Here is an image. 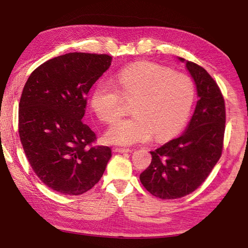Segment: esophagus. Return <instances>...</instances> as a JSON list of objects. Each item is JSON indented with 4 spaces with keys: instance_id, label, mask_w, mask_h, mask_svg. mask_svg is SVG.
Instances as JSON below:
<instances>
[{
    "instance_id": "34e87169",
    "label": "esophagus",
    "mask_w": 248,
    "mask_h": 248,
    "mask_svg": "<svg viewBox=\"0 0 248 248\" xmlns=\"http://www.w3.org/2000/svg\"><path fill=\"white\" fill-rule=\"evenodd\" d=\"M112 151H114L115 153H129V152H131L132 150L124 149V148H112Z\"/></svg>"
}]
</instances>
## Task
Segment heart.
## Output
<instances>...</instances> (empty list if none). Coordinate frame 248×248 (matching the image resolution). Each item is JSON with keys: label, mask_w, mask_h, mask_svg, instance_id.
<instances>
[{"label": "heart", "mask_w": 248, "mask_h": 248, "mask_svg": "<svg viewBox=\"0 0 248 248\" xmlns=\"http://www.w3.org/2000/svg\"><path fill=\"white\" fill-rule=\"evenodd\" d=\"M194 97V83L188 75L138 62L119 71L112 82L96 83L90 104L100 120L111 123L123 112V99L132 102L133 116L112 124L104 139L109 144L133 145L152 136L156 141L174 137L186 123Z\"/></svg>", "instance_id": "b5f03b06"}]
</instances>
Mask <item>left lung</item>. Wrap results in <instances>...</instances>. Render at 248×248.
<instances>
[{"instance_id": "left-lung-1", "label": "left lung", "mask_w": 248, "mask_h": 248, "mask_svg": "<svg viewBox=\"0 0 248 248\" xmlns=\"http://www.w3.org/2000/svg\"><path fill=\"white\" fill-rule=\"evenodd\" d=\"M195 82L197 102L185 132L150 152L152 162L140 175L144 188L161 199L189 195L202 184L219 161L225 130V105L210 74L194 62L177 58Z\"/></svg>"}]
</instances>
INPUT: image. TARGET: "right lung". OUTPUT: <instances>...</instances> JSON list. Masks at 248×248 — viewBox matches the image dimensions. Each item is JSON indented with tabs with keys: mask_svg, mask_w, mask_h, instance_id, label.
<instances>
[{
	"mask_svg": "<svg viewBox=\"0 0 248 248\" xmlns=\"http://www.w3.org/2000/svg\"><path fill=\"white\" fill-rule=\"evenodd\" d=\"M111 64L107 54L71 52L29 75L19 100L18 132L31 169L59 194L78 196L99 182L111 157L92 146L96 134L82 121L86 95Z\"/></svg>",
	"mask_w": 248,
	"mask_h": 248,
	"instance_id": "right-lung-1",
	"label": "right lung"
}]
</instances>
